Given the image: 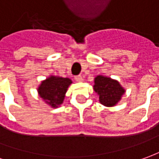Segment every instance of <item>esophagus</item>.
<instances>
[{"instance_id":"esophagus-1","label":"esophagus","mask_w":159,"mask_h":159,"mask_svg":"<svg viewBox=\"0 0 159 159\" xmlns=\"http://www.w3.org/2000/svg\"><path fill=\"white\" fill-rule=\"evenodd\" d=\"M83 76L82 75H76V76H75V82H82L83 81Z\"/></svg>"}]
</instances>
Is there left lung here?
I'll use <instances>...</instances> for the list:
<instances>
[{
	"label": "left lung",
	"mask_w": 159,
	"mask_h": 159,
	"mask_svg": "<svg viewBox=\"0 0 159 159\" xmlns=\"http://www.w3.org/2000/svg\"><path fill=\"white\" fill-rule=\"evenodd\" d=\"M94 90L99 96V102L106 107H113L121 100L125 89L118 81L98 75L94 79Z\"/></svg>",
	"instance_id": "left-lung-1"
}]
</instances>
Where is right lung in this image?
Returning <instances> with one entry per match:
<instances>
[{"mask_svg": "<svg viewBox=\"0 0 159 159\" xmlns=\"http://www.w3.org/2000/svg\"><path fill=\"white\" fill-rule=\"evenodd\" d=\"M72 84L70 78L50 75L42 81L37 89L40 98L52 108H58L63 102L69 86Z\"/></svg>", "mask_w": 159, "mask_h": 159, "instance_id": "1", "label": "right lung"}]
</instances>
